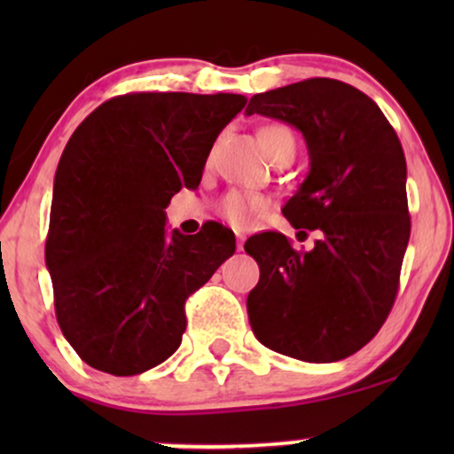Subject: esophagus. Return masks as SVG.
<instances>
[{"label":"esophagus","instance_id":"1","mask_svg":"<svg viewBox=\"0 0 454 454\" xmlns=\"http://www.w3.org/2000/svg\"><path fill=\"white\" fill-rule=\"evenodd\" d=\"M243 245H245V237L241 232H237V249H239V252H243Z\"/></svg>","mask_w":454,"mask_h":454}]
</instances>
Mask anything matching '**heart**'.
<instances>
[{
    "mask_svg": "<svg viewBox=\"0 0 454 454\" xmlns=\"http://www.w3.org/2000/svg\"><path fill=\"white\" fill-rule=\"evenodd\" d=\"M258 140L262 145L264 153L269 160H273L279 151L293 147L294 149V137L288 128L284 126H264L260 128ZM264 207V200L260 196L243 194V192H231L222 200V213L228 222L234 223L237 228H245L254 222L256 213Z\"/></svg>",
    "mask_w": 454,
    "mask_h": 454,
    "instance_id": "b5f03b06",
    "label": "heart"
}]
</instances>
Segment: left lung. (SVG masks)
Listing matches in <instances>:
<instances>
[{"mask_svg": "<svg viewBox=\"0 0 454 454\" xmlns=\"http://www.w3.org/2000/svg\"><path fill=\"white\" fill-rule=\"evenodd\" d=\"M254 113L303 134L309 173L281 211L322 237L309 252L279 232L245 241L260 267L249 325L286 356L341 361L376 337L397 296L410 241L403 149L378 104L335 78L258 93L245 108Z\"/></svg>", "mask_w": 454, "mask_h": 454, "instance_id": "left-lung-1", "label": "left lung"}]
</instances>
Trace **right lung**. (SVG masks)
Listing matches in <instances>:
<instances>
[{
    "mask_svg": "<svg viewBox=\"0 0 454 454\" xmlns=\"http://www.w3.org/2000/svg\"><path fill=\"white\" fill-rule=\"evenodd\" d=\"M247 102L237 93H128L100 104L67 140L53 184L46 269L55 314L98 372L137 376L181 346L185 301L234 254L209 222L166 231V207L198 187L217 134Z\"/></svg>",
    "mask_w": 454,
    "mask_h": 454,
    "instance_id": "right-lung-1",
    "label": "right lung"
}]
</instances>
